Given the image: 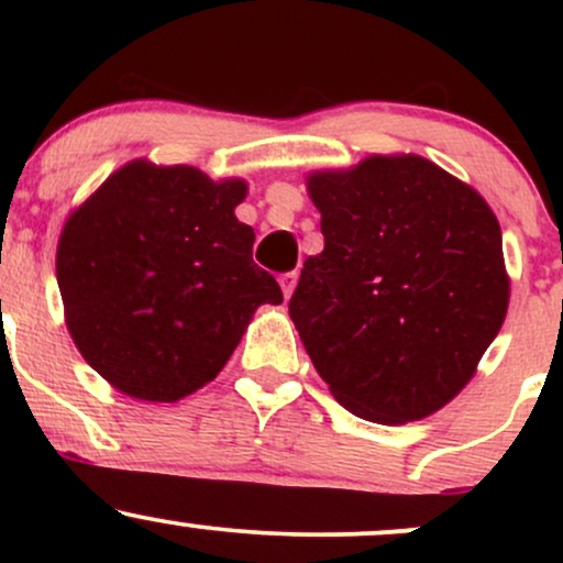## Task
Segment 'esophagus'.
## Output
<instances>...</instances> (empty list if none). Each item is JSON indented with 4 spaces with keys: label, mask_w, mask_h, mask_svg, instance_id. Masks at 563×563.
Returning a JSON list of instances; mask_svg holds the SVG:
<instances>
[{
    "label": "esophagus",
    "mask_w": 563,
    "mask_h": 563,
    "mask_svg": "<svg viewBox=\"0 0 563 563\" xmlns=\"http://www.w3.org/2000/svg\"><path fill=\"white\" fill-rule=\"evenodd\" d=\"M296 280H299V273H286V275H280V288H283V296H286V299H290V294H294Z\"/></svg>",
    "instance_id": "34e87169"
}]
</instances>
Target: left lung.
Wrapping results in <instances>:
<instances>
[{"label":"left lung","instance_id":"left-lung-1","mask_svg":"<svg viewBox=\"0 0 563 563\" xmlns=\"http://www.w3.org/2000/svg\"><path fill=\"white\" fill-rule=\"evenodd\" d=\"M325 249L288 314L333 397L365 421L448 405L508 309L500 224L476 190L418 156L309 177Z\"/></svg>","mask_w":563,"mask_h":563}]
</instances>
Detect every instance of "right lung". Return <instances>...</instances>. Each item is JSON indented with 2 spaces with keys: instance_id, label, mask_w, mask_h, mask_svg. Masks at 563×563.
<instances>
[{
  "instance_id": "add662e5",
  "label": "right lung",
  "mask_w": 563,
  "mask_h": 563,
  "mask_svg": "<svg viewBox=\"0 0 563 563\" xmlns=\"http://www.w3.org/2000/svg\"><path fill=\"white\" fill-rule=\"evenodd\" d=\"M245 183L134 161L57 243V286L76 346L119 391L174 402L217 378L260 303L283 290L238 222Z\"/></svg>"
}]
</instances>
